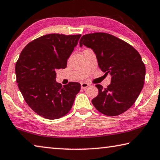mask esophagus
Returning a JSON list of instances; mask_svg holds the SVG:
<instances>
[{
  "mask_svg": "<svg viewBox=\"0 0 160 160\" xmlns=\"http://www.w3.org/2000/svg\"><path fill=\"white\" fill-rule=\"evenodd\" d=\"M89 86H90V85H89L88 83H85V82L81 83V87H82V88H83V89L86 88L87 87H88Z\"/></svg>",
  "mask_w": 160,
  "mask_h": 160,
  "instance_id": "34e87169",
  "label": "esophagus"
}]
</instances>
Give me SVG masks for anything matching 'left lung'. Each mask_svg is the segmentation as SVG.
<instances>
[{"mask_svg":"<svg viewBox=\"0 0 160 160\" xmlns=\"http://www.w3.org/2000/svg\"><path fill=\"white\" fill-rule=\"evenodd\" d=\"M79 44L93 50L100 69L112 77L108 88L96 85L98 95L92 100L94 107L107 116L124 113L134 104L143 87L145 67L141 55L130 44L107 33L83 35Z\"/></svg>","mask_w":160,"mask_h":160,"instance_id":"8db88e82","label":"left lung"}]
</instances>
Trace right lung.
Listing matches in <instances>:
<instances>
[{
  "label": "right lung",
  "instance_id": "1",
  "mask_svg": "<svg viewBox=\"0 0 160 160\" xmlns=\"http://www.w3.org/2000/svg\"><path fill=\"white\" fill-rule=\"evenodd\" d=\"M81 36L50 33L34 39L22 50L15 64L17 83L25 102L41 117L57 119L71 110L80 83L62 86L56 82L55 71L66 68Z\"/></svg>",
  "mask_w": 160,
  "mask_h": 160
}]
</instances>
